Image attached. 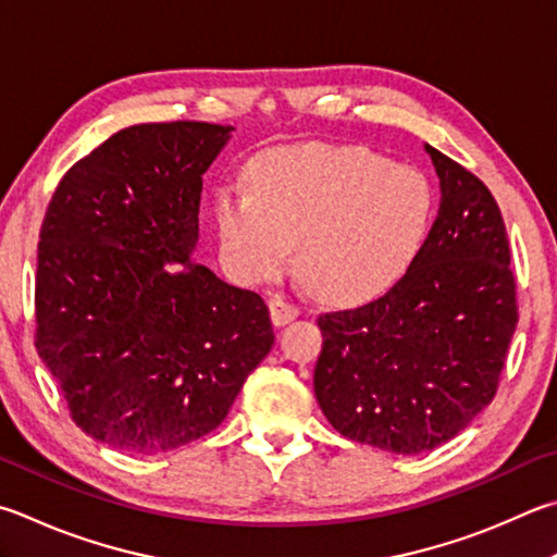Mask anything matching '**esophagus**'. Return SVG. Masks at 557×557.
<instances>
[{
	"mask_svg": "<svg viewBox=\"0 0 557 557\" xmlns=\"http://www.w3.org/2000/svg\"><path fill=\"white\" fill-rule=\"evenodd\" d=\"M270 317L275 326H285V323L295 321L299 317V307L292 305L285 297H272L270 299Z\"/></svg>",
	"mask_w": 557,
	"mask_h": 557,
	"instance_id": "1",
	"label": "esophagus"
}]
</instances>
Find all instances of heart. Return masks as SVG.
<instances>
[{"label": "heart", "mask_w": 557, "mask_h": 557, "mask_svg": "<svg viewBox=\"0 0 557 557\" xmlns=\"http://www.w3.org/2000/svg\"><path fill=\"white\" fill-rule=\"evenodd\" d=\"M250 189L216 197L228 268L262 282L287 265L333 301H358L407 275L426 244L436 197L426 175L360 146L311 144L252 163Z\"/></svg>", "instance_id": "obj_1"}]
</instances>
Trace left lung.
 Instances as JSON below:
<instances>
[{"mask_svg":"<svg viewBox=\"0 0 557 557\" xmlns=\"http://www.w3.org/2000/svg\"><path fill=\"white\" fill-rule=\"evenodd\" d=\"M438 216L407 275L380 299L321 313L313 370L341 436L417 455L458 436L494 399L517 331V280L502 211L470 170L426 146Z\"/></svg>","mask_w":557,"mask_h":557,"instance_id":"1","label":"left lung"}]
</instances>
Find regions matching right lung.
I'll return each instance as SVG.
<instances>
[{
  "label": "right lung",
  "mask_w": 557,
  "mask_h": 557,
  "mask_svg": "<svg viewBox=\"0 0 557 557\" xmlns=\"http://www.w3.org/2000/svg\"><path fill=\"white\" fill-rule=\"evenodd\" d=\"M231 126L121 128L67 170L46 209L36 348L87 436L168 453L214 431L275 333L260 295L189 260L201 175Z\"/></svg>",
  "instance_id": "1"
}]
</instances>
